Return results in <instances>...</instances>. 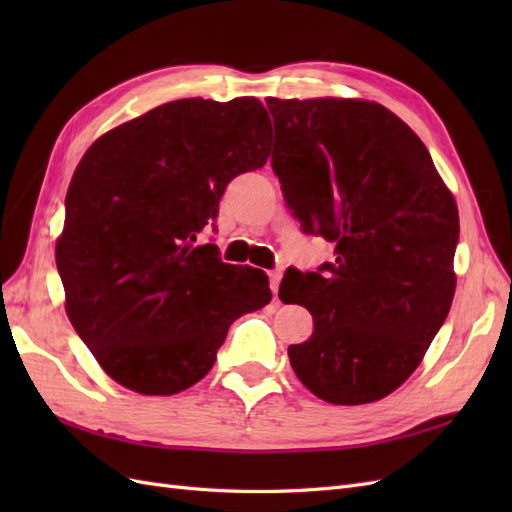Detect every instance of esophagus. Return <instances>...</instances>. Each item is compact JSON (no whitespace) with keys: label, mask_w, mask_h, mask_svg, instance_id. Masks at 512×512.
Masks as SVG:
<instances>
[{"label":"esophagus","mask_w":512,"mask_h":512,"mask_svg":"<svg viewBox=\"0 0 512 512\" xmlns=\"http://www.w3.org/2000/svg\"><path fill=\"white\" fill-rule=\"evenodd\" d=\"M280 280H282V271H271L269 273V286L273 290V294H277V288H280Z\"/></svg>","instance_id":"esophagus-1"}]
</instances>
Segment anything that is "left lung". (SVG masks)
Listing matches in <instances>:
<instances>
[{
  "instance_id": "left-lung-1",
  "label": "left lung",
  "mask_w": 512,
  "mask_h": 512,
  "mask_svg": "<svg viewBox=\"0 0 512 512\" xmlns=\"http://www.w3.org/2000/svg\"><path fill=\"white\" fill-rule=\"evenodd\" d=\"M273 173L305 235L335 243L318 271L288 269L280 299L314 318L288 346L297 378L337 406L404 384L455 294L459 213L427 147L367 100L267 98Z\"/></svg>"
}]
</instances>
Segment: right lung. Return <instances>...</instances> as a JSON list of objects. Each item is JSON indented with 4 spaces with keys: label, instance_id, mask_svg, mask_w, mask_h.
<instances>
[{
    "label": "right lung",
    "instance_id": "right-lung-1",
    "mask_svg": "<svg viewBox=\"0 0 512 512\" xmlns=\"http://www.w3.org/2000/svg\"><path fill=\"white\" fill-rule=\"evenodd\" d=\"M256 98L162 104L87 149L66 196L55 260L74 331L102 369L143 395L209 374L228 327L271 301L260 269L194 245L226 185L269 158Z\"/></svg>",
    "mask_w": 512,
    "mask_h": 512
}]
</instances>
